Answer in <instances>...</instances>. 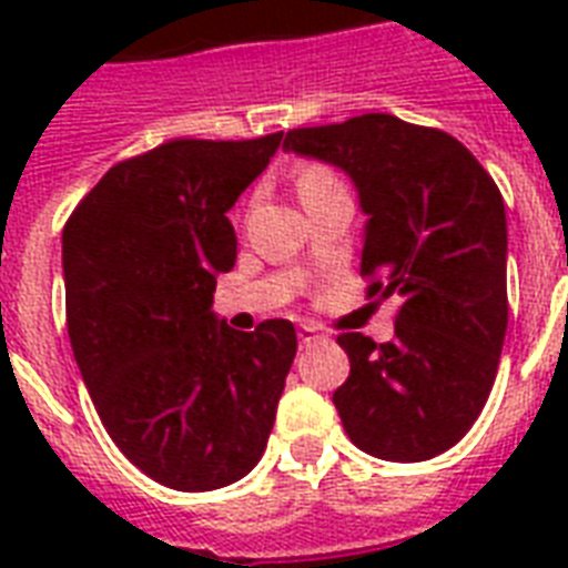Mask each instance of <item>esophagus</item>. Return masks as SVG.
Segmentation results:
<instances>
[{"label": "esophagus", "mask_w": 568, "mask_h": 568, "mask_svg": "<svg viewBox=\"0 0 568 568\" xmlns=\"http://www.w3.org/2000/svg\"><path fill=\"white\" fill-rule=\"evenodd\" d=\"M297 338H301V347H312L318 345V342H324V333H321L315 324H301V327H297Z\"/></svg>", "instance_id": "1"}]
</instances>
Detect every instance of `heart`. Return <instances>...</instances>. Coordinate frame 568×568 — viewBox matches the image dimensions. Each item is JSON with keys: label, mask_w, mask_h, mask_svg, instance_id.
<instances>
[{"label": "heart", "mask_w": 568, "mask_h": 568, "mask_svg": "<svg viewBox=\"0 0 568 568\" xmlns=\"http://www.w3.org/2000/svg\"><path fill=\"white\" fill-rule=\"evenodd\" d=\"M324 176H329V173H324V171H306V173H303V180H301V189H303V185H310V182L324 180Z\"/></svg>", "instance_id": "obj_1"}]
</instances>
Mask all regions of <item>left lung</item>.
<instances>
[{
	"label": "left lung",
	"mask_w": 568,
	"mask_h": 568,
	"mask_svg": "<svg viewBox=\"0 0 568 568\" xmlns=\"http://www.w3.org/2000/svg\"><path fill=\"white\" fill-rule=\"evenodd\" d=\"M285 153L354 182L368 294L400 297L395 338L338 336L351 377L333 392L356 448L422 463L457 445L493 392L507 336V214L493 176L457 138L363 114L294 129Z\"/></svg>",
	"instance_id": "8db88e82"
}]
</instances>
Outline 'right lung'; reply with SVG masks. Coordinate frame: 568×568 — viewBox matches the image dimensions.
Listing matches in <instances>:
<instances>
[{
    "label": "right lung",
    "mask_w": 568,
    "mask_h": 568,
    "mask_svg": "<svg viewBox=\"0 0 568 568\" xmlns=\"http://www.w3.org/2000/svg\"><path fill=\"white\" fill-rule=\"evenodd\" d=\"M280 141L155 146L114 164L64 226L67 333L84 386L114 445L180 493L256 466L297 354L292 321L239 333L212 310L239 256L226 212Z\"/></svg>",
    "instance_id": "right-lung-1"
}]
</instances>
